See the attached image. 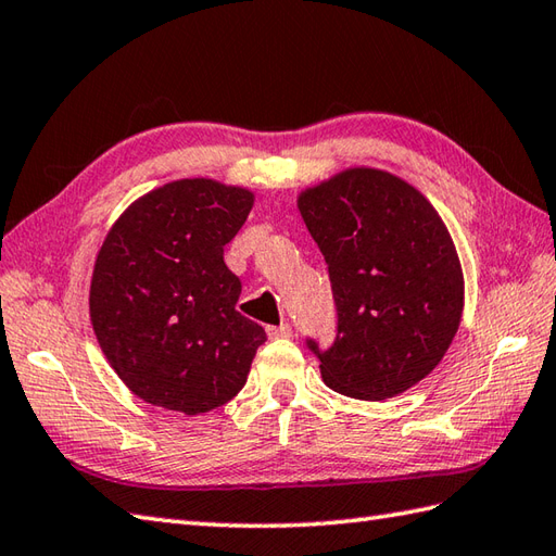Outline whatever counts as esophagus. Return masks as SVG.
Returning <instances> with one entry per match:
<instances>
[{
	"label": "esophagus",
	"instance_id": "esophagus-1",
	"mask_svg": "<svg viewBox=\"0 0 556 556\" xmlns=\"http://www.w3.org/2000/svg\"><path fill=\"white\" fill-rule=\"evenodd\" d=\"M266 336L270 340H278V338H290L292 336V328L288 324H280V326H268L266 328Z\"/></svg>",
	"mask_w": 556,
	"mask_h": 556
}]
</instances>
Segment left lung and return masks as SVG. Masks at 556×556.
Returning <instances> with one entry per match:
<instances>
[{
  "mask_svg": "<svg viewBox=\"0 0 556 556\" xmlns=\"http://www.w3.org/2000/svg\"><path fill=\"white\" fill-rule=\"evenodd\" d=\"M324 252L338 338L320 378L348 397L382 402L424 380L447 354L464 314V270L435 206L412 182L352 166L298 194Z\"/></svg>",
  "mask_w": 556,
  "mask_h": 556,
  "instance_id": "8db88e82",
  "label": "left lung"
}]
</instances>
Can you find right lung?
I'll list each match as a JSON object with an SVG mask.
<instances>
[{"label":"right lung","mask_w":556,"mask_h":556,"mask_svg":"<svg viewBox=\"0 0 556 556\" xmlns=\"http://www.w3.org/2000/svg\"><path fill=\"white\" fill-rule=\"evenodd\" d=\"M254 192L214 178H182L138 197L97 252L90 320L132 394L197 416L244 388L264 328L238 309L240 278L224 247Z\"/></svg>","instance_id":"add662e5"}]
</instances>
